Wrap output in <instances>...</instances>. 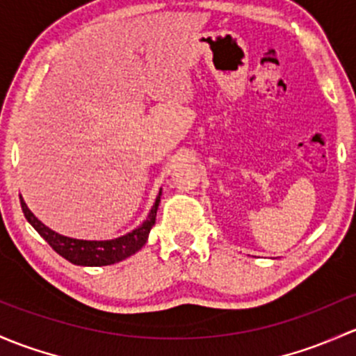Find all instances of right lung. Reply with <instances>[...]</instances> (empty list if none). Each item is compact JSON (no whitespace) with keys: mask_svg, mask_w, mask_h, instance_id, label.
<instances>
[{"mask_svg":"<svg viewBox=\"0 0 356 356\" xmlns=\"http://www.w3.org/2000/svg\"><path fill=\"white\" fill-rule=\"evenodd\" d=\"M161 202V192L157 195L156 202H154L151 212H149L147 219L138 226L137 229H134L131 233L124 234V236L116 238V240H106V241H87V240H75V238L63 236V234H58L53 229L47 228L46 225H42L31 211L25 205L24 199L20 197L22 211H24L25 219L34 226V229L38 232L44 240L49 243V247L53 248L56 254H60L61 257L67 259L68 262L75 264V266H111V264L120 262V260L130 257L135 252L140 250L142 247L147 241L151 228L156 222V212Z\"/></svg>","mask_w":356,"mask_h":356,"instance_id":"obj_1","label":"right lung"}]
</instances>
